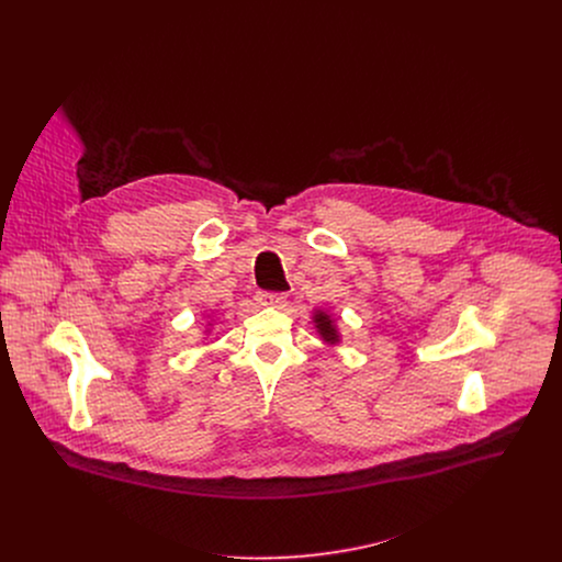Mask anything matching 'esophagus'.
<instances>
[{"mask_svg": "<svg viewBox=\"0 0 562 562\" xmlns=\"http://www.w3.org/2000/svg\"><path fill=\"white\" fill-rule=\"evenodd\" d=\"M285 299L288 296L281 292H257V303L261 307H279L285 303Z\"/></svg>", "mask_w": 562, "mask_h": 562, "instance_id": "esophagus-1", "label": "esophagus"}]
</instances>
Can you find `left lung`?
I'll use <instances>...</instances> for the list:
<instances>
[{
    "instance_id": "8db88e82",
    "label": "left lung",
    "mask_w": 562,
    "mask_h": 562,
    "mask_svg": "<svg viewBox=\"0 0 562 562\" xmlns=\"http://www.w3.org/2000/svg\"><path fill=\"white\" fill-rule=\"evenodd\" d=\"M314 324H316V328H318V333H321V337L326 344H337L339 341V330H337L335 322H333L328 314H324V312L318 310L314 314Z\"/></svg>"
}]
</instances>
